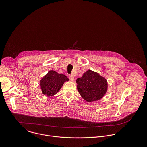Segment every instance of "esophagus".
Wrapping results in <instances>:
<instances>
[{"label":"esophagus","mask_w":147,"mask_h":147,"mask_svg":"<svg viewBox=\"0 0 147 147\" xmlns=\"http://www.w3.org/2000/svg\"><path fill=\"white\" fill-rule=\"evenodd\" d=\"M69 79L71 81L74 80V76L73 75H69Z\"/></svg>","instance_id":"34e87169"}]
</instances>
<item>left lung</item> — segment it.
<instances>
[{"label": "left lung", "instance_id": "1", "mask_svg": "<svg viewBox=\"0 0 147 147\" xmlns=\"http://www.w3.org/2000/svg\"><path fill=\"white\" fill-rule=\"evenodd\" d=\"M76 82L80 94L88 102L100 100L107 92L106 79L90 69L84 73L82 77L77 79Z\"/></svg>", "mask_w": 147, "mask_h": 147}]
</instances>
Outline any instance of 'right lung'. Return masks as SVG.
Wrapping results in <instances>:
<instances>
[{"mask_svg":"<svg viewBox=\"0 0 147 147\" xmlns=\"http://www.w3.org/2000/svg\"><path fill=\"white\" fill-rule=\"evenodd\" d=\"M68 80L65 75L50 70L40 80L42 93L48 97L53 96L59 91L64 82Z\"/></svg>","mask_w":147,"mask_h":147,"instance_id":"right-lung-1","label":"right lung"}]
</instances>
